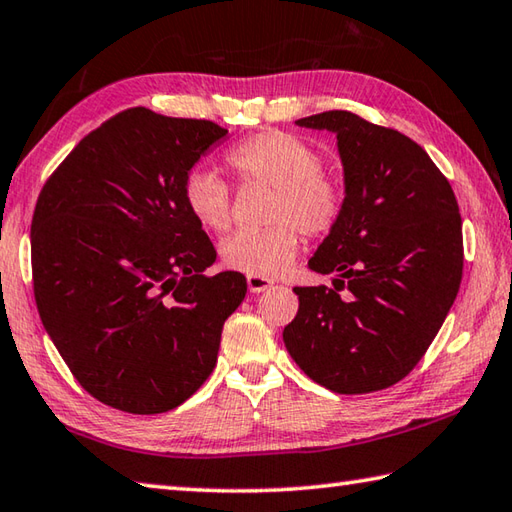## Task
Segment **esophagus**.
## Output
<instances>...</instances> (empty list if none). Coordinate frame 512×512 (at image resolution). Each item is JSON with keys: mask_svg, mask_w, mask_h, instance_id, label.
Masks as SVG:
<instances>
[{"mask_svg": "<svg viewBox=\"0 0 512 512\" xmlns=\"http://www.w3.org/2000/svg\"><path fill=\"white\" fill-rule=\"evenodd\" d=\"M246 282H248V290H250V293H255V295L266 293V290H270V288L275 286L273 282H270L268 277H259V275H248Z\"/></svg>", "mask_w": 512, "mask_h": 512, "instance_id": "34e87169", "label": "esophagus"}]
</instances>
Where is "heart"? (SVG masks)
Returning <instances> with one entry per match:
<instances>
[{
  "instance_id": "obj_1",
  "label": "heart",
  "mask_w": 512,
  "mask_h": 512,
  "mask_svg": "<svg viewBox=\"0 0 512 512\" xmlns=\"http://www.w3.org/2000/svg\"><path fill=\"white\" fill-rule=\"evenodd\" d=\"M226 164L244 182L275 188L270 199L266 228L235 230L222 242V259L239 273L275 277L293 264L299 228L306 235H326L344 213V186L335 175L322 170V155L297 135L266 130L226 153ZM188 213L199 226L224 230L230 224V190L217 175L204 168L188 173L182 186Z\"/></svg>"
}]
</instances>
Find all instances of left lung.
<instances>
[{"mask_svg":"<svg viewBox=\"0 0 512 512\" xmlns=\"http://www.w3.org/2000/svg\"><path fill=\"white\" fill-rule=\"evenodd\" d=\"M295 124L337 135L346 202L308 259L315 273L335 275V288H293L299 310L284 344L313 382L373 393L417 366L455 302L464 266L457 199L426 150L393 128L348 110Z\"/></svg>","mask_w":512,"mask_h":512,"instance_id":"obj_1","label":"left lung"}]
</instances>
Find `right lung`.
Returning <instances> with one entry per match:
<instances>
[{"mask_svg":"<svg viewBox=\"0 0 512 512\" xmlns=\"http://www.w3.org/2000/svg\"><path fill=\"white\" fill-rule=\"evenodd\" d=\"M228 130L128 108L88 133L39 193L30 257L46 333L90 395L124 413L173 410L217 364L246 277L215 262L184 179Z\"/></svg>","mask_w":512,"mask_h":512,"instance_id":"1","label":"right lung"}]
</instances>
